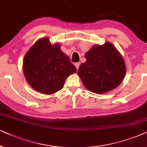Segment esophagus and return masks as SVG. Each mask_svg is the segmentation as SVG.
I'll use <instances>...</instances> for the list:
<instances>
[{"instance_id": "1", "label": "esophagus", "mask_w": 147, "mask_h": 147, "mask_svg": "<svg viewBox=\"0 0 147 147\" xmlns=\"http://www.w3.org/2000/svg\"><path fill=\"white\" fill-rule=\"evenodd\" d=\"M75 67L77 68V69L78 70V69H79V68L80 63H79V62H77V63L75 64Z\"/></svg>"}]
</instances>
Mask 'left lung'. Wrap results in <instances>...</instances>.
Here are the masks:
<instances>
[{
    "label": "left lung",
    "instance_id": "8db88e82",
    "mask_svg": "<svg viewBox=\"0 0 147 147\" xmlns=\"http://www.w3.org/2000/svg\"><path fill=\"white\" fill-rule=\"evenodd\" d=\"M87 61L77 71L83 85L89 91L100 94L114 89L126 75L122 55L111 43L95 45L85 54Z\"/></svg>",
    "mask_w": 147,
    "mask_h": 147
}]
</instances>
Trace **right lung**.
Segmentation results:
<instances>
[{
  "instance_id": "obj_1",
  "label": "right lung",
  "mask_w": 147,
  "mask_h": 147,
  "mask_svg": "<svg viewBox=\"0 0 147 147\" xmlns=\"http://www.w3.org/2000/svg\"><path fill=\"white\" fill-rule=\"evenodd\" d=\"M25 77L29 85L43 94L55 93L64 87L68 76L77 68L60 45H52L44 38L35 43L25 54L23 62Z\"/></svg>"
}]
</instances>
